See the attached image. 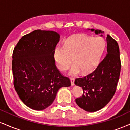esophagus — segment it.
<instances>
[{"label": "esophagus", "mask_w": 130, "mask_h": 130, "mask_svg": "<svg viewBox=\"0 0 130 130\" xmlns=\"http://www.w3.org/2000/svg\"><path fill=\"white\" fill-rule=\"evenodd\" d=\"M70 81H71V84L72 86H73L74 85V79L73 77L70 78Z\"/></svg>", "instance_id": "obj_1"}]
</instances>
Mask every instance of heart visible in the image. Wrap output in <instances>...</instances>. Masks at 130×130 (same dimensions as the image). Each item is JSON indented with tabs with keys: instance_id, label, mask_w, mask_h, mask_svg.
Segmentation results:
<instances>
[{
	"instance_id": "heart-1",
	"label": "heart",
	"mask_w": 130,
	"mask_h": 130,
	"mask_svg": "<svg viewBox=\"0 0 130 130\" xmlns=\"http://www.w3.org/2000/svg\"><path fill=\"white\" fill-rule=\"evenodd\" d=\"M105 43L99 36L84 34L73 35L67 38L63 48L56 47L54 51L56 65L61 71H66L72 63L74 66L70 74L76 75L82 71L88 74L98 67L101 62Z\"/></svg>"
}]
</instances>
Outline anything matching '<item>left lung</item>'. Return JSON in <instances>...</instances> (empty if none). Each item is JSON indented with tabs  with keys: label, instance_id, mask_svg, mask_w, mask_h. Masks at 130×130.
Masks as SVG:
<instances>
[{
	"label": "left lung",
	"instance_id": "left-lung-1",
	"mask_svg": "<svg viewBox=\"0 0 130 130\" xmlns=\"http://www.w3.org/2000/svg\"><path fill=\"white\" fill-rule=\"evenodd\" d=\"M102 32L95 30L97 34ZM106 41L107 54L96 70L74 81L76 85L83 89L82 96L76 99V104L87 111L94 112L104 108L116 91L121 68L119 48L118 42L108 34Z\"/></svg>",
	"mask_w": 130,
	"mask_h": 130
}]
</instances>
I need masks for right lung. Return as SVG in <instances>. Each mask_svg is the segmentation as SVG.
I'll list each match as a JSON object with an SVG mask.
<instances>
[{"instance_id":"1","label":"right lung","mask_w":130,"mask_h":130,"mask_svg":"<svg viewBox=\"0 0 130 130\" xmlns=\"http://www.w3.org/2000/svg\"><path fill=\"white\" fill-rule=\"evenodd\" d=\"M59 38L54 31L37 29L23 36L13 50L15 90L21 101L34 110L46 108L61 87L71 85L69 78L56 66L54 51Z\"/></svg>"}]
</instances>
